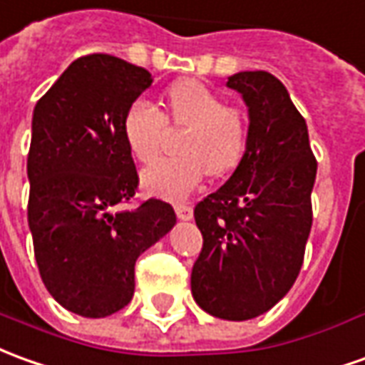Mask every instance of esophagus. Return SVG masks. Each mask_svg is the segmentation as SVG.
Instances as JSON below:
<instances>
[{
    "label": "esophagus",
    "instance_id": "obj_1",
    "mask_svg": "<svg viewBox=\"0 0 365 365\" xmlns=\"http://www.w3.org/2000/svg\"><path fill=\"white\" fill-rule=\"evenodd\" d=\"M174 209L175 215L180 219H191V215H193V209H191V205H187V203H175Z\"/></svg>",
    "mask_w": 365,
    "mask_h": 365
}]
</instances>
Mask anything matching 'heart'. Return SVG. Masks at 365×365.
<instances>
[{
	"mask_svg": "<svg viewBox=\"0 0 365 365\" xmlns=\"http://www.w3.org/2000/svg\"><path fill=\"white\" fill-rule=\"evenodd\" d=\"M168 124L185 128L178 144L182 156L164 158L142 175L148 193L165 200L185 197L205 172L209 175L231 172L249 142V120L243 108L223 104L215 91L193 78L168 88L165 114L144 98L128 104L122 116V136L132 156L142 164L156 160Z\"/></svg>",
	"mask_w": 365,
	"mask_h": 365,
	"instance_id": "obj_1",
	"label": "heart"
}]
</instances>
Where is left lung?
I'll list each match as a JSON object with an SVG mask.
<instances>
[{
  "label": "left lung",
  "mask_w": 365,
  "mask_h": 365,
  "mask_svg": "<svg viewBox=\"0 0 365 365\" xmlns=\"http://www.w3.org/2000/svg\"><path fill=\"white\" fill-rule=\"evenodd\" d=\"M249 106V142L233 175L195 205L203 247L191 292L205 312L249 320L297 280L312 227L316 158L307 122L267 71L229 76Z\"/></svg>",
  "instance_id": "8db88e82"
}]
</instances>
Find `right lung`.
I'll return each mask as SVG.
<instances>
[{
    "label": "right lung",
    "instance_id": "obj_1",
    "mask_svg": "<svg viewBox=\"0 0 365 365\" xmlns=\"http://www.w3.org/2000/svg\"><path fill=\"white\" fill-rule=\"evenodd\" d=\"M152 75L106 53L76 58L33 110L27 219L43 284L63 308L104 318L134 294V264L174 227L162 200L128 205L138 172L122 116Z\"/></svg>",
    "mask_w": 365,
    "mask_h": 365
}]
</instances>
